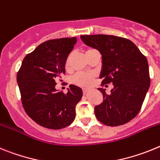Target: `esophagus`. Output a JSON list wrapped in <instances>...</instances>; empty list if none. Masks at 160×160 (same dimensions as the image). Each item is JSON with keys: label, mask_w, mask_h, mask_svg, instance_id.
Masks as SVG:
<instances>
[{"label": "esophagus", "mask_w": 160, "mask_h": 160, "mask_svg": "<svg viewBox=\"0 0 160 160\" xmlns=\"http://www.w3.org/2000/svg\"><path fill=\"white\" fill-rule=\"evenodd\" d=\"M88 92V89H87V88H83V93H84V95H85Z\"/></svg>", "instance_id": "1"}]
</instances>
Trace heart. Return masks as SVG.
<instances>
[{"label": "heart", "mask_w": 160, "mask_h": 160, "mask_svg": "<svg viewBox=\"0 0 160 160\" xmlns=\"http://www.w3.org/2000/svg\"><path fill=\"white\" fill-rule=\"evenodd\" d=\"M91 51H93V50H87V51H86V54L90 52ZM70 61L71 55H69V56L67 58L66 63H65V66H66L67 68H68L69 66H70ZM92 76L90 74H87V73H78V74L76 75V76L72 78L73 83L80 86H89L90 84H92Z\"/></svg>", "instance_id": "obj_1"}]
</instances>
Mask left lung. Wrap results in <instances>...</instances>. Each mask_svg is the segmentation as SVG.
Returning a JSON list of instances; mask_svg holds the SVG:
<instances>
[{
	"label": "left lung",
	"instance_id": "1",
	"mask_svg": "<svg viewBox=\"0 0 160 160\" xmlns=\"http://www.w3.org/2000/svg\"><path fill=\"white\" fill-rule=\"evenodd\" d=\"M88 47L101 55V84L113 83L110 94L103 88V102L94 108L96 117L104 125L118 126L135 118L149 89L147 59L130 40L113 35H81Z\"/></svg>",
	"mask_w": 160,
	"mask_h": 160
}]
</instances>
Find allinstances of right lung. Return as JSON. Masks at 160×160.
I'll return each mask as SVG.
<instances>
[{
	"label": "right lung",
	"instance_id": "right-lung-1",
	"mask_svg": "<svg viewBox=\"0 0 160 160\" xmlns=\"http://www.w3.org/2000/svg\"><path fill=\"white\" fill-rule=\"evenodd\" d=\"M76 42V38H63L42 42L25 57L17 75L26 113L46 128H64L76 118V105L83 96L82 89L70 84L64 94L55 85L65 74L67 58Z\"/></svg>",
	"mask_w": 160,
	"mask_h": 160
}]
</instances>
